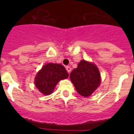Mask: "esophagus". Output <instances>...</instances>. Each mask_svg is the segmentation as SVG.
I'll return each instance as SVG.
<instances>
[{
  "mask_svg": "<svg viewBox=\"0 0 134 134\" xmlns=\"http://www.w3.org/2000/svg\"><path fill=\"white\" fill-rule=\"evenodd\" d=\"M66 70H67V72H68V74H70L71 72V68L70 67V66H66Z\"/></svg>",
  "mask_w": 134,
  "mask_h": 134,
  "instance_id": "obj_1",
  "label": "esophagus"
}]
</instances>
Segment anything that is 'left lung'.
I'll return each instance as SVG.
<instances>
[{"mask_svg": "<svg viewBox=\"0 0 134 134\" xmlns=\"http://www.w3.org/2000/svg\"><path fill=\"white\" fill-rule=\"evenodd\" d=\"M70 79L76 91L85 97L93 94L100 84V74L97 66L84 60L71 72Z\"/></svg>", "mask_w": 134, "mask_h": 134, "instance_id": "left-lung-1", "label": "left lung"}]
</instances>
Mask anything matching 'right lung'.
I'll return each instance as SVG.
<instances>
[{
  "mask_svg": "<svg viewBox=\"0 0 134 134\" xmlns=\"http://www.w3.org/2000/svg\"><path fill=\"white\" fill-rule=\"evenodd\" d=\"M68 77L66 70L60 64L48 63L42 67L35 78V85L40 92L45 95L53 93L60 80Z\"/></svg>",
  "mask_w": 134,
  "mask_h": 134,
  "instance_id": "right-lung-1",
  "label": "right lung"
}]
</instances>
